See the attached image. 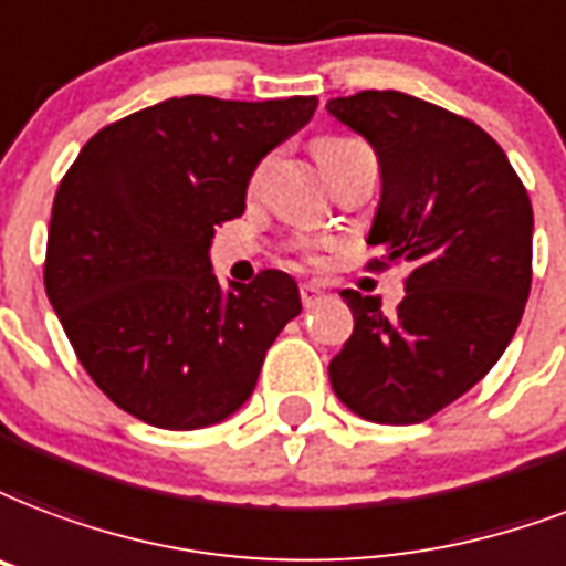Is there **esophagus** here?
<instances>
[{"label": "esophagus", "instance_id": "obj_1", "mask_svg": "<svg viewBox=\"0 0 566 566\" xmlns=\"http://www.w3.org/2000/svg\"><path fill=\"white\" fill-rule=\"evenodd\" d=\"M300 300H302V305H305V308H312L314 302L323 300V287H317V284H302Z\"/></svg>", "mask_w": 566, "mask_h": 566}]
</instances>
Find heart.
<instances>
[{
    "instance_id": "obj_1",
    "label": "heart",
    "mask_w": 566,
    "mask_h": 566,
    "mask_svg": "<svg viewBox=\"0 0 566 566\" xmlns=\"http://www.w3.org/2000/svg\"><path fill=\"white\" fill-rule=\"evenodd\" d=\"M347 145H353V139H340V136H332V139H321L317 142V157H326V154H332V150L338 148H347ZM308 261H314V254H305Z\"/></svg>"
}]
</instances>
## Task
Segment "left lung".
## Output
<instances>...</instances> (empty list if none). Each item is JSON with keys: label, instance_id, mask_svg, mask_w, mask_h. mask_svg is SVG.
<instances>
[{"label": "left lung", "instance_id": "obj_1", "mask_svg": "<svg viewBox=\"0 0 566 566\" xmlns=\"http://www.w3.org/2000/svg\"><path fill=\"white\" fill-rule=\"evenodd\" d=\"M374 145L382 196L368 270L412 264L398 312L340 291L353 335L329 379L356 416L418 424L451 407L502 359L532 291L534 213L499 142L474 120L400 92L326 103Z\"/></svg>", "mask_w": 566, "mask_h": 566}]
</instances>
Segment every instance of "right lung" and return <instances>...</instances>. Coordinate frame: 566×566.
I'll return each mask as SVG.
<instances>
[{"label":"right lung","mask_w":566,"mask_h":566,"mask_svg":"<svg viewBox=\"0 0 566 566\" xmlns=\"http://www.w3.org/2000/svg\"><path fill=\"white\" fill-rule=\"evenodd\" d=\"M317 97H171L85 142L59 184L43 287L103 395L163 430L222 421L302 312L282 270L222 287L216 228L243 216L254 166L305 127Z\"/></svg>","instance_id":"add662e5"}]
</instances>
